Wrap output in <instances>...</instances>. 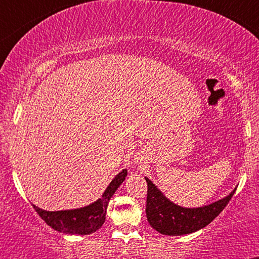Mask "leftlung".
Returning a JSON list of instances; mask_svg holds the SVG:
<instances>
[{
  "mask_svg": "<svg viewBox=\"0 0 259 259\" xmlns=\"http://www.w3.org/2000/svg\"><path fill=\"white\" fill-rule=\"evenodd\" d=\"M148 183L147 218L149 224L163 235L178 236L195 233L208 226L226 208L235 193L236 188L229 195L201 207H183L167 199L165 194L145 177Z\"/></svg>",
  "mask_w": 259,
  "mask_h": 259,
  "instance_id": "left-lung-1",
  "label": "left lung"
}]
</instances>
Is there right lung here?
<instances>
[{
	"label": "right lung",
	"instance_id": "obj_1",
	"mask_svg": "<svg viewBox=\"0 0 259 259\" xmlns=\"http://www.w3.org/2000/svg\"><path fill=\"white\" fill-rule=\"evenodd\" d=\"M126 176L127 171L122 169L106 187L102 197L84 207L62 209V211H46L33 203L32 206L39 217L57 232L71 234V235H75V234L76 235H88V234L97 232L104 224L109 201L117 188L123 183Z\"/></svg>",
	"mask_w": 259,
	"mask_h": 259
}]
</instances>
